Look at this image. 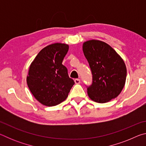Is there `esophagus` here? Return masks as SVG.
Masks as SVG:
<instances>
[{
  "label": "esophagus",
  "instance_id": "esophagus-1",
  "mask_svg": "<svg viewBox=\"0 0 146 146\" xmlns=\"http://www.w3.org/2000/svg\"><path fill=\"white\" fill-rule=\"evenodd\" d=\"M75 84H79L80 83V80L78 78H76L75 80Z\"/></svg>",
  "mask_w": 146,
  "mask_h": 146
}]
</instances>
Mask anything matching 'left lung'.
I'll use <instances>...</instances> for the list:
<instances>
[{
  "label": "left lung",
  "mask_w": 146,
  "mask_h": 146,
  "mask_svg": "<svg viewBox=\"0 0 146 146\" xmlns=\"http://www.w3.org/2000/svg\"><path fill=\"white\" fill-rule=\"evenodd\" d=\"M83 52L93 75L88 88L91 100L106 103L118 97L124 87L127 69L124 61L109 44L98 40L84 42Z\"/></svg>",
  "instance_id": "obj_1"
}]
</instances>
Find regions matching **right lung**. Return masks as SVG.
<instances>
[{
	"label": "right lung",
	"instance_id": "1",
	"mask_svg": "<svg viewBox=\"0 0 146 146\" xmlns=\"http://www.w3.org/2000/svg\"><path fill=\"white\" fill-rule=\"evenodd\" d=\"M68 44L55 43L44 48L29 68L26 81L34 97L46 106H56L67 98L75 84L62 64Z\"/></svg>",
	"mask_w": 146,
	"mask_h": 146
}]
</instances>
